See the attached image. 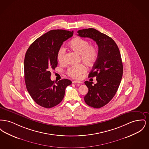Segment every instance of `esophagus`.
I'll return each instance as SVG.
<instances>
[{"instance_id": "esophagus-1", "label": "esophagus", "mask_w": 149, "mask_h": 149, "mask_svg": "<svg viewBox=\"0 0 149 149\" xmlns=\"http://www.w3.org/2000/svg\"><path fill=\"white\" fill-rule=\"evenodd\" d=\"M72 83H79V84H81V83H82V82L80 81H78V80H74V81H72Z\"/></svg>"}]
</instances>
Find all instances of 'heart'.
Wrapping results in <instances>:
<instances>
[{
  "instance_id": "1",
  "label": "heart",
  "mask_w": 149,
  "mask_h": 149,
  "mask_svg": "<svg viewBox=\"0 0 149 149\" xmlns=\"http://www.w3.org/2000/svg\"><path fill=\"white\" fill-rule=\"evenodd\" d=\"M68 46L71 50L79 54L81 60L88 65H92L98 56V49L94 46L90 45V42L84 38L77 37L73 39ZM65 54L64 48L58 50L57 58L60 63L63 64L65 62ZM86 70V68L84 64H78L70 66L67 70V74L71 78L79 79Z\"/></svg>"
}]
</instances>
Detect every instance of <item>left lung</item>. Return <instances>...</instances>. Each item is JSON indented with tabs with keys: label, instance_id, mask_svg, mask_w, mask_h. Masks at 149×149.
<instances>
[{
	"label": "left lung",
	"instance_id": "8db88e82",
	"mask_svg": "<svg viewBox=\"0 0 149 149\" xmlns=\"http://www.w3.org/2000/svg\"><path fill=\"white\" fill-rule=\"evenodd\" d=\"M78 35L88 37L96 42L98 56L89 77H96L97 83L85 81L88 92L84 97L89 106L99 108L104 106L113 98L120 84L123 75V64L117 44L110 37L94 29L79 30Z\"/></svg>",
	"mask_w": 149,
	"mask_h": 149
}]
</instances>
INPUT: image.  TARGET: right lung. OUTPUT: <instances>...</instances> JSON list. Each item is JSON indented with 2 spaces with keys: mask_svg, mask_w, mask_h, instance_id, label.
I'll use <instances>...</instances> for the list:
<instances>
[{
  "mask_svg": "<svg viewBox=\"0 0 149 149\" xmlns=\"http://www.w3.org/2000/svg\"><path fill=\"white\" fill-rule=\"evenodd\" d=\"M73 31L54 29L32 43L26 53L24 80L31 97L40 106L50 108L63 99L66 86L71 81L64 79L55 82L50 79V71L57 65V52L64 41L73 35Z\"/></svg>",
  "mask_w": 149,
  "mask_h": 149,
  "instance_id": "right-lung-1",
  "label": "right lung"
}]
</instances>
